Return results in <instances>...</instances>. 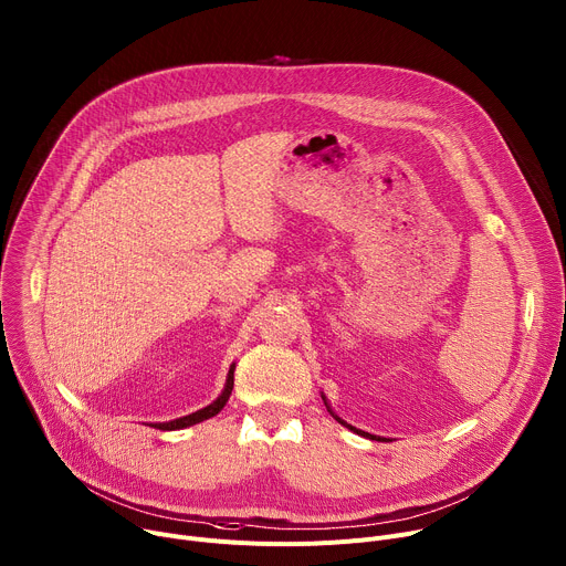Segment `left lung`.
<instances>
[{"instance_id":"obj_1","label":"left lung","mask_w":566,"mask_h":566,"mask_svg":"<svg viewBox=\"0 0 566 566\" xmlns=\"http://www.w3.org/2000/svg\"><path fill=\"white\" fill-rule=\"evenodd\" d=\"M322 400H325V406H327V410L334 415V419L338 421V423H343L345 428H349L352 432H356V434H360V437H365V439H371V441H391V439H385V437H376V434H369V432H365V430H358V428H354V426H349L347 421H343L334 410H332V406H329V400H327V396L325 394H322Z\"/></svg>"}]
</instances>
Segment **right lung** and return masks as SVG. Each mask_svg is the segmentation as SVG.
Returning a JSON list of instances; mask_svg holds the SVG:
<instances>
[{"mask_svg":"<svg viewBox=\"0 0 566 566\" xmlns=\"http://www.w3.org/2000/svg\"><path fill=\"white\" fill-rule=\"evenodd\" d=\"M232 385H234V363H232V365H230V369H228L226 385H223L221 394L210 402V406H206V408H201V410H197V412H192V415H188V417L175 419V421H166V423H149V426H151V428H158V430H184V428L197 426V423H201V421H206V419H210V417H214V415H219V412L223 410V406H226L228 398H230V394H232Z\"/></svg>","mask_w":566,"mask_h":566,"instance_id":"right-lung-1","label":"right lung"}]
</instances>
